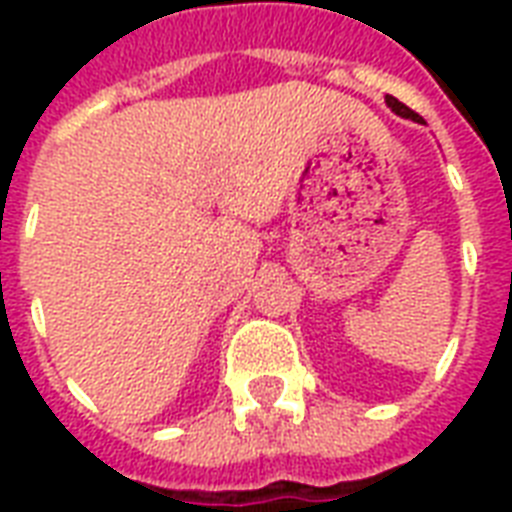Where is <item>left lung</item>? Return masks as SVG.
Instances as JSON below:
<instances>
[{"label":"left lung","instance_id":"obj_1","mask_svg":"<svg viewBox=\"0 0 512 512\" xmlns=\"http://www.w3.org/2000/svg\"><path fill=\"white\" fill-rule=\"evenodd\" d=\"M385 103H388V106L393 108V111H396L398 116H404V119H412V122H420V124H425V122H422V116H420V114H414L412 108H406L404 103H401V100H396V98H393V95H388V98H385Z\"/></svg>","mask_w":512,"mask_h":512}]
</instances>
